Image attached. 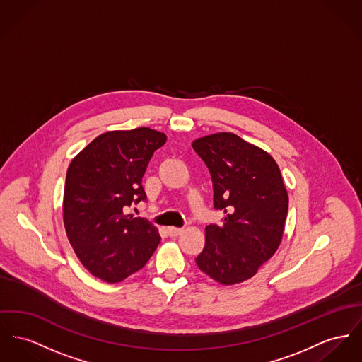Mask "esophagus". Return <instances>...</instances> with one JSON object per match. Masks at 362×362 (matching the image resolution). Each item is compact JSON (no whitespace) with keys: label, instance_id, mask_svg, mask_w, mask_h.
Returning <instances> with one entry per match:
<instances>
[{"label":"esophagus","instance_id":"esophagus-1","mask_svg":"<svg viewBox=\"0 0 362 362\" xmlns=\"http://www.w3.org/2000/svg\"><path fill=\"white\" fill-rule=\"evenodd\" d=\"M166 230H168V235H169L170 238H177V236H180L182 233V229L174 228V226H170Z\"/></svg>","mask_w":362,"mask_h":362}]
</instances>
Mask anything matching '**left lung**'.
I'll return each instance as SVG.
<instances>
[{"label":"left lung","instance_id":"left-lung-1","mask_svg":"<svg viewBox=\"0 0 362 362\" xmlns=\"http://www.w3.org/2000/svg\"><path fill=\"white\" fill-rule=\"evenodd\" d=\"M193 149L211 174L214 207L225 218L206 226L199 269L222 286L257 274L277 251L288 213V193L276 160L228 132L196 139Z\"/></svg>","mask_w":362,"mask_h":362}]
</instances>
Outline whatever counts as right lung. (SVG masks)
Here are the masks:
<instances>
[{
    "instance_id": "add662e5",
    "label": "right lung",
    "mask_w": 362,
    "mask_h": 362,
    "mask_svg": "<svg viewBox=\"0 0 362 362\" xmlns=\"http://www.w3.org/2000/svg\"><path fill=\"white\" fill-rule=\"evenodd\" d=\"M166 139L151 127L105 132L69 166L66 233L79 262L105 283H121L143 269L160 241L156 226L124 210L144 200L143 175Z\"/></svg>"
}]
</instances>
